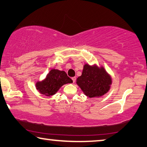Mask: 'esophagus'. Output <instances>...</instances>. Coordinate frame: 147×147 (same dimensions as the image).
I'll list each match as a JSON object with an SVG mask.
<instances>
[{"mask_svg":"<svg viewBox=\"0 0 147 147\" xmlns=\"http://www.w3.org/2000/svg\"><path fill=\"white\" fill-rule=\"evenodd\" d=\"M72 80H73V83L75 82V81H76V77H73V78H72Z\"/></svg>","mask_w":147,"mask_h":147,"instance_id":"34e87169","label":"esophagus"}]
</instances>
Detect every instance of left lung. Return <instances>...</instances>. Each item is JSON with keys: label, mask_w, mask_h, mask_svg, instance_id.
Listing matches in <instances>:
<instances>
[{"label": "left lung", "mask_w": 147, "mask_h": 147, "mask_svg": "<svg viewBox=\"0 0 147 147\" xmlns=\"http://www.w3.org/2000/svg\"><path fill=\"white\" fill-rule=\"evenodd\" d=\"M112 83L111 76L103 67L84 66L82 75L77 78L76 84L86 95L89 97H99L108 92Z\"/></svg>", "instance_id": "8db88e82"}]
</instances>
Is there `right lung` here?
Segmentation results:
<instances>
[{"label": "right lung", "mask_w": 147, "mask_h": 147, "mask_svg": "<svg viewBox=\"0 0 147 147\" xmlns=\"http://www.w3.org/2000/svg\"><path fill=\"white\" fill-rule=\"evenodd\" d=\"M72 82L73 80L67 76L65 71L52 69L48 73L45 80L36 84V87L40 94L46 96H51L54 95L63 85Z\"/></svg>", "instance_id": "obj_1"}]
</instances>
